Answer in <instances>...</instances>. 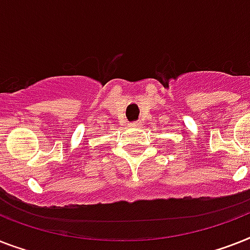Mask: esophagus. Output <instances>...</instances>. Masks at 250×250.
I'll use <instances>...</instances> for the list:
<instances>
[{
    "label": "esophagus",
    "mask_w": 250,
    "mask_h": 250,
    "mask_svg": "<svg viewBox=\"0 0 250 250\" xmlns=\"http://www.w3.org/2000/svg\"><path fill=\"white\" fill-rule=\"evenodd\" d=\"M129 125H130V126H138V125H141V121L138 120V121H134V123H130Z\"/></svg>",
    "instance_id": "esophagus-1"
}]
</instances>
